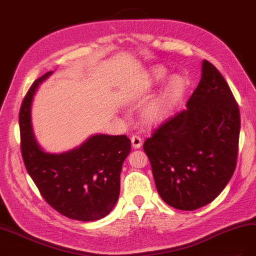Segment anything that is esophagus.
Returning <instances> with one entry per match:
<instances>
[{"label": "esophagus", "instance_id": "obj_1", "mask_svg": "<svg viewBox=\"0 0 256 256\" xmlns=\"http://www.w3.org/2000/svg\"><path fill=\"white\" fill-rule=\"evenodd\" d=\"M130 141H132V146H133L134 148H141V146H142V139H141L137 135H134L133 137H132Z\"/></svg>", "mask_w": 256, "mask_h": 256}]
</instances>
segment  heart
Masks as SVG:
<instances>
[{"mask_svg": "<svg viewBox=\"0 0 256 256\" xmlns=\"http://www.w3.org/2000/svg\"><path fill=\"white\" fill-rule=\"evenodd\" d=\"M166 77V70L164 68H156L150 74V84L155 85L162 82ZM184 88V79L179 76H175L168 81L166 90L160 96L150 102L148 108L144 110V116L146 120L150 123H157L162 121L173 106V103L177 99L179 94H182Z\"/></svg>", "mask_w": 256, "mask_h": 256, "instance_id": "obj_1", "label": "heart"}]
</instances>
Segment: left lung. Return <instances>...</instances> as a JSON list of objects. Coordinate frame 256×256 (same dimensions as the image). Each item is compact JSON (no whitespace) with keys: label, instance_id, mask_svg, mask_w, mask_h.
Listing matches in <instances>:
<instances>
[{"label":"left lung","instance_id":"8db88e82","mask_svg":"<svg viewBox=\"0 0 256 256\" xmlns=\"http://www.w3.org/2000/svg\"><path fill=\"white\" fill-rule=\"evenodd\" d=\"M240 116L222 74L204 60L186 108L164 120L144 141L158 194L178 210L213 202L228 184L238 153Z\"/></svg>","mask_w":256,"mask_h":256}]
</instances>
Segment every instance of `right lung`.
I'll return each instance as SVG.
<instances>
[{
  "instance_id": "1",
  "label": "right lung",
  "mask_w": 256,
  "mask_h": 256,
  "mask_svg": "<svg viewBox=\"0 0 256 256\" xmlns=\"http://www.w3.org/2000/svg\"><path fill=\"white\" fill-rule=\"evenodd\" d=\"M52 74L36 79L22 102L18 123L23 162L41 195L56 211L76 220H98L118 200L120 173L130 152V140L126 135L100 134L66 153H45L34 135L30 108L36 88Z\"/></svg>"
}]
</instances>
